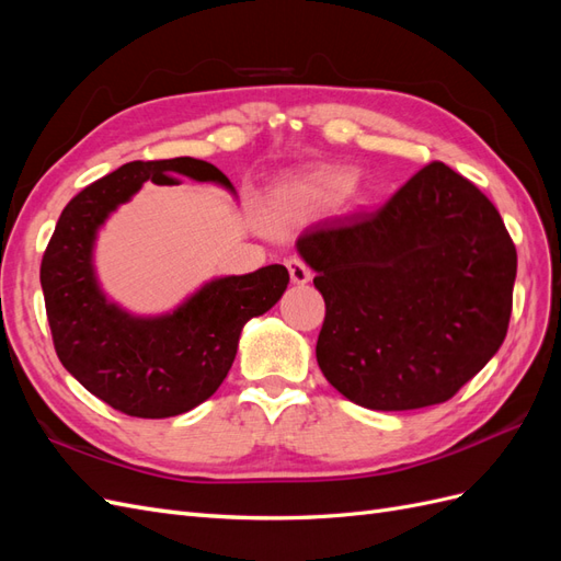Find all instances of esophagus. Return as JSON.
I'll return each instance as SVG.
<instances>
[{
  "mask_svg": "<svg viewBox=\"0 0 561 561\" xmlns=\"http://www.w3.org/2000/svg\"><path fill=\"white\" fill-rule=\"evenodd\" d=\"M285 266H287V271H290V278H293V283H297V285H304V283H309L311 280V268H309V264L304 262V260H299V257H290L285 262Z\"/></svg>",
  "mask_w": 561,
  "mask_h": 561,
  "instance_id": "34e87169",
  "label": "esophagus"
}]
</instances>
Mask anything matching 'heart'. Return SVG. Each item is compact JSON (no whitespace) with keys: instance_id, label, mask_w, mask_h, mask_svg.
I'll list each match as a JSON object with an SVG mask.
<instances>
[{"instance_id":"obj_1","label":"heart","mask_w":561,"mask_h":561,"mask_svg":"<svg viewBox=\"0 0 561 561\" xmlns=\"http://www.w3.org/2000/svg\"><path fill=\"white\" fill-rule=\"evenodd\" d=\"M346 182L348 180L344 175H339V173H316L304 182H299L295 186V192L301 194V196H311V198H325V196L342 192Z\"/></svg>"}]
</instances>
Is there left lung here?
<instances>
[{"label":"left lung","mask_w":561,"mask_h":561,"mask_svg":"<svg viewBox=\"0 0 561 561\" xmlns=\"http://www.w3.org/2000/svg\"><path fill=\"white\" fill-rule=\"evenodd\" d=\"M297 248L325 299L318 365L367 410L454 398L507 334L515 243L494 203L443 161L377 210L304 229Z\"/></svg>","instance_id":"left-lung-1"}]
</instances>
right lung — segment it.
Masks as SVG:
<instances>
[{
  "instance_id": "right-lung-1",
  "label": "right lung",
  "mask_w": 561,
  "mask_h": 561,
  "mask_svg": "<svg viewBox=\"0 0 561 561\" xmlns=\"http://www.w3.org/2000/svg\"><path fill=\"white\" fill-rule=\"evenodd\" d=\"M180 175L231 190L208 161H130L67 203L39 268L62 367L89 393L138 419L178 416L208 400L227 377L245 322L274 307L290 280L280 264L217 278L161 318H133L110 304L91 264L98 227L145 182L178 184Z\"/></svg>"
}]
</instances>
